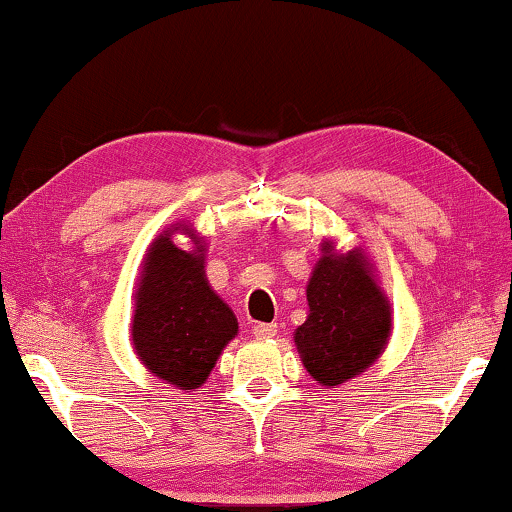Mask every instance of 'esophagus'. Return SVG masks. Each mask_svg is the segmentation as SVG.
I'll list each match as a JSON object with an SVG mask.
<instances>
[{"mask_svg":"<svg viewBox=\"0 0 512 512\" xmlns=\"http://www.w3.org/2000/svg\"><path fill=\"white\" fill-rule=\"evenodd\" d=\"M251 333H254L258 340L272 338V335L277 333V324H254L251 326Z\"/></svg>","mask_w":512,"mask_h":512,"instance_id":"1","label":"esophagus"}]
</instances>
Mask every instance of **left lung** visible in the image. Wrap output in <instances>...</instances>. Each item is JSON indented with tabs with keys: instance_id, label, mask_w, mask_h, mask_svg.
<instances>
[{
	"instance_id": "obj_1",
	"label": "left lung",
	"mask_w": 512,
	"mask_h": 512,
	"mask_svg": "<svg viewBox=\"0 0 512 512\" xmlns=\"http://www.w3.org/2000/svg\"><path fill=\"white\" fill-rule=\"evenodd\" d=\"M307 284L310 314L296 328V347L307 373L324 387L361 375L382 354L391 333L387 298L366 270L363 256H338L321 249Z\"/></svg>"
}]
</instances>
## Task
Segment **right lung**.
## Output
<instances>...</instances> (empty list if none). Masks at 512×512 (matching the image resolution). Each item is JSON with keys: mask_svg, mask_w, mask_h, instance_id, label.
Here are the masks:
<instances>
[{"mask_svg": "<svg viewBox=\"0 0 512 512\" xmlns=\"http://www.w3.org/2000/svg\"><path fill=\"white\" fill-rule=\"evenodd\" d=\"M200 251L174 247L172 230L153 242L132 321V342L144 366L181 389L200 387L237 335L233 310L209 289Z\"/></svg>", "mask_w": 512, "mask_h": 512, "instance_id": "right-lung-1", "label": "right lung"}]
</instances>
